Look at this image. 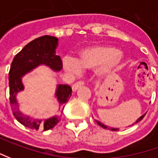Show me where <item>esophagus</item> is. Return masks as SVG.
<instances>
[{
    "label": "esophagus",
    "instance_id": "esophagus-1",
    "mask_svg": "<svg viewBox=\"0 0 158 158\" xmlns=\"http://www.w3.org/2000/svg\"><path fill=\"white\" fill-rule=\"evenodd\" d=\"M83 85H84V81H78V82H76L75 84L73 85V92L77 91V90L79 89V87H81Z\"/></svg>",
    "mask_w": 158,
    "mask_h": 158
}]
</instances>
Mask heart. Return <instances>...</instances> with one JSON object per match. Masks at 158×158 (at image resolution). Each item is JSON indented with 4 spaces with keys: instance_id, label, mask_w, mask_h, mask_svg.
<instances>
[{
    "instance_id": "obj_1",
    "label": "heart",
    "mask_w": 158,
    "mask_h": 158,
    "mask_svg": "<svg viewBox=\"0 0 158 158\" xmlns=\"http://www.w3.org/2000/svg\"><path fill=\"white\" fill-rule=\"evenodd\" d=\"M123 60V53L115 47L99 44L82 50L76 60L65 58L64 68L72 74L79 73L80 70L96 68L100 76H106L115 71Z\"/></svg>"
}]
</instances>
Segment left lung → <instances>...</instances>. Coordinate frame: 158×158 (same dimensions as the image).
I'll use <instances>...</instances> for the list:
<instances>
[{
    "label": "left lung",
    "instance_id": "left-lung-1",
    "mask_svg": "<svg viewBox=\"0 0 158 158\" xmlns=\"http://www.w3.org/2000/svg\"><path fill=\"white\" fill-rule=\"evenodd\" d=\"M144 115H145V114H143V115H142V116H141V117H139L138 119H137V120L135 121V123H134V124H135V123H139V122H141V121L143 120V117H144ZM96 123H98V124H99V125H100L101 127H102V128H107V126H106V125H104L103 123H100L99 121H96ZM134 124H132V125H134ZM108 129H110V130H114V131H116V130H117V129H118V128H108Z\"/></svg>",
    "mask_w": 158,
    "mask_h": 158
}]
</instances>
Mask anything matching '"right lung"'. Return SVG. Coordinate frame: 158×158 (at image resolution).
<instances>
[{"instance_id":"right-lung-1","label":"right lung","mask_w":158,"mask_h":158,"mask_svg":"<svg viewBox=\"0 0 158 158\" xmlns=\"http://www.w3.org/2000/svg\"><path fill=\"white\" fill-rule=\"evenodd\" d=\"M58 39L52 35H43L26 44L23 50L15 56L8 73L9 80V101L13 114L21 124L30 129H41L44 131L54 128L60 121L57 115L46 120L33 119L30 115L23 114L19 110L16 94L24 89L22 78L40 64H44L59 72L63 68L62 60L56 54ZM72 95V88L68 85H58L55 93L59 106H64Z\"/></svg>"}]
</instances>
